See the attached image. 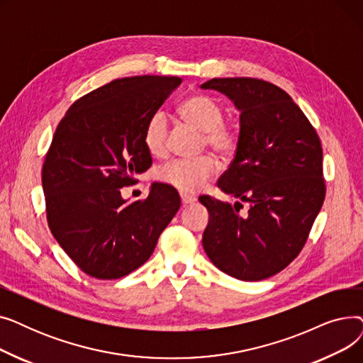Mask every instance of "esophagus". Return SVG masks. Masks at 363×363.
<instances>
[{
    "label": "esophagus",
    "instance_id": "obj_1",
    "mask_svg": "<svg viewBox=\"0 0 363 363\" xmlns=\"http://www.w3.org/2000/svg\"><path fill=\"white\" fill-rule=\"evenodd\" d=\"M181 201H182V204L185 206V204H191V203H194V201H196V199H194L193 196H188V194H181Z\"/></svg>",
    "mask_w": 363,
    "mask_h": 363
}]
</instances>
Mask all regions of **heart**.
Returning a JSON list of instances; mask_svg holds the SVG:
<instances>
[{
	"mask_svg": "<svg viewBox=\"0 0 363 363\" xmlns=\"http://www.w3.org/2000/svg\"><path fill=\"white\" fill-rule=\"evenodd\" d=\"M181 116L203 132V145H207L222 159L231 157L240 143V130L223 121V107L211 95L196 94L179 107ZM169 118L164 110H157L148 118L144 128V145L151 156H163L167 150ZM216 170L211 156L196 159H174L156 170L157 181L174 186L182 193H197Z\"/></svg>",
	"mask_w": 363,
	"mask_h": 363,
	"instance_id": "obj_1",
	"label": "heart"
}]
</instances>
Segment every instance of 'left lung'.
<instances>
[{"label":"left lung","mask_w":363,"mask_h":363,"mask_svg":"<svg viewBox=\"0 0 363 363\" xmlns=\"http://www.w3.org/2000/svg\"><path fill=\"white\" fill-rule=\"evenodd\" d=\"M230 97L240 114L235 157L218 181L235 206L200 197L211 215L203 247L216 268L241 281L281 272L298 256L325 199L322 147L306 114L279 86L256 78L201 85Z\"/></svg>","instance_id":"8db88e82"}]
</instances>
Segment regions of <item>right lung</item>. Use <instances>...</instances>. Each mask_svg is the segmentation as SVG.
<instances>
[{"label": "right lung", "instance_id": "1", "mask_svg": "<svg viewBox=\"0 0 363 363\" xmlns=\"http://www.w3.org/2000/svg\"><path fill=\"white\" fill-rule=\"evenodd\" d=\"M182 82L177 76L114 79L76 100L57 125L43 164L50 230L86 275L118 279L144 264L178 212L174 188L152 184L126 203L121 188L152 160L143 137L152 113Z\"/></svg>", "mask_w": 363, "mask_h": 363}]
</instances>
